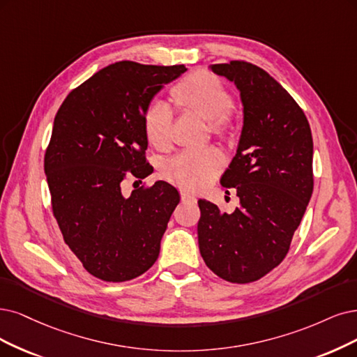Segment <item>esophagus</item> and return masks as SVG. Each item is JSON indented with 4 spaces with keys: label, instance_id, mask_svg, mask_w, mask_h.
Wrapping results in <instances>:
<instances>
[{
    "label": "esophagus",
    "instance_id": "1",
    "mask_svg": "<svg viewBox=\"0 0 357 357\" xmlns=\"http://www.w3.org/2000/svg\"><path fill=\"white\" fill-rule=\"evenodd\" d=\"M181 199H182V202H190V203H195V200H197L195 195L190 194V192H182Z\"/></svg>",
    "mask_w": 357,
    "mask_h": 357
}]
</instances>
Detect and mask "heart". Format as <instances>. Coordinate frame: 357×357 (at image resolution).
<instances>
[{"instance_id": "heart-1", "label": "heart", "mask_w": 357, "mask_h": 357, "mask_svg": "<svg viewBox=\"0 0 357 357\" xmlns=\"http://www.w3.org/2000/svg\"><path fill=\"white\" fill-rule=\"evenodd\" d=\"M172 98L183 110L202 114L210 122L215 134L223 135L229 128L228 113L234 109V98L219 79L207 70H197L183 77L170 91ZM144 129L149 141L158 150L170 142L172 110L166 102H154L145 112ZM223 166L222 154L208 147L187 150L166 165L165 174L179 187L199 190L213 179Z\"/></svg>"}]
</instances>
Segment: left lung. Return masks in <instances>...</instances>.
Segmentation results:
<instances>
[{
  "mask_svg": "<svg viewBox=\"0 0 357 357\" xmlns=\"http://www.w3.org/2000/svg\"><path fill=\"white\" fill-rule=\"evenodd\" d=\"M240 91L243 129L236 154L220 178L235 188L240 206L231 215L200 199L199 247L219 278L260 280L287 256L313 192V139L298 104L257 66L234 60L212 64Z\"/></svg>",
  "mask_w": 357,
  "mask_h": 357,
  "instance_id": "obj_1",
  "label": "left lung"
}]
</instances>
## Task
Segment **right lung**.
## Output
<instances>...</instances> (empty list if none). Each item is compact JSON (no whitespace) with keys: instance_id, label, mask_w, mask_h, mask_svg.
<instances>
[{"instance_id":"1","label":"right lung","mask_w":357,"mask_h":357,"mask_svg":"<svg viewBox=\"0 0 357 357\" xmlns=\"http://www.w3.org/2000/svg\"><path fill=\"white\" fill-rule=\"evenodd\" d=\"M187 68L117 61L66 97L56 114L44 170L64 243L84 268L107 282L147 272L160 253L178 190L157 181L122 192L128 176L145 178L144 116L154 96Z\"/></svg>"}]
</instances>
